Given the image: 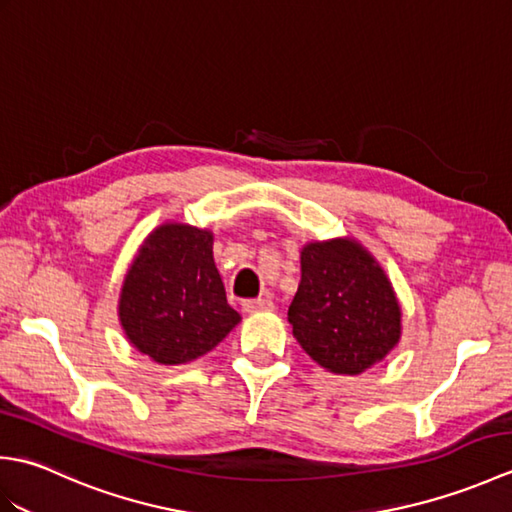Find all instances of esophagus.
Segmentation results:
<instances>
[{
	"instance_id": "esophagus-1",
	"label": "esophagus",
	"mask_w": 512,
	"mask_h": 512,
	"mask_svg": "<svg viewBox=\"0 0 512 512\" xmlns=\"http://www.w3.org/2000/svg\"><path fill=\"white\" fill-rule=\"evenodd\" d=\"M242 308H244V312H259V310H273V301L270 299H266V297H259V299H246L244 303H242Z\"/></svg>"
}]
</instances>
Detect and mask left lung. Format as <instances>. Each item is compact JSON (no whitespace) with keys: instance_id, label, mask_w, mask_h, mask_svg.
Instances as JSON below:
<instances>
[{"instance_id":"obj_1","label":"left lung","mask_w":512,"mask_h":512,"mask_svg":"<svg viewBox=\"0 0 512 512\" xmlns=\"http://www.w3.org/2000/svg\"><path fill=\"white\" fill-rule=\"evenodd\" d=\"M292 334L321 367L361 374L400 339V308L383 270L350 239L301 250V284L288 308Z\"/></svg>"}]
</instances>
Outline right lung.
Segmentation results:
<instances>
[{"label": "right lung", "mask_w": 512, "mask_h": 512, "mask_svg": "<svg viewBox=\"0 0 512 512\" xmlns=\"http://www.w3.org/2000/svg\"><path fill=\"white\" fill-rule=\"evenodd\" d=\"M118 314L127 339L156 363L211 352L239 323L213 262V235L182 224L151 233L125 277Z\"/></svg>", "instance_id": "right-lung-1"}]
</instances>
